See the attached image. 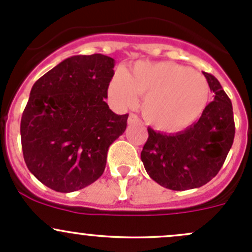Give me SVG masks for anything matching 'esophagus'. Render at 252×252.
<instances>
[{"label":"esophagus","instance_id":"esophagus-1","mask_svg":"<svg viewBox=\"0 0 252 252\" xmlns=\"http://www.w3.org/2000/svg\"><path fill=\"white\" fill-rule=\"evenodd\" d=\"M139 121H140V118H139V117L136 116V114H134V113L129 114V118H128V123L129 124L136 123V122H139Z\"/></svg>","mask_w":252,"mask_h":252}]
</instances>
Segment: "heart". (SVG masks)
<instances>
[{
  "instance_id": "obj_1",
  "label": "heart",
  "mask_w": 252,
  "mask_h": 252,
  "mask_svg": "<svg viewBox=\"0 0 252 252\" xmlns=\"http://www.w3.org/2000/svg\"><path fill=\"white\" fill-rule=\"evenodd\" d=\"M110 95L122 108L134 107L138 97L146 96L142 105L145 119L166 131L190 126L207 105L210 86L201 73L174 62H138L129 74L116 73Z\"/></svg>"
}]
</instances>
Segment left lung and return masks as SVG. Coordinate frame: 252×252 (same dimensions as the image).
<instances>
[{"instance_id":"1","label":"left lung","mask_w":252,"mask_h":252,"mask_svg":"<svg viewBox=\"0 0 252 252\" xmlns=\"http://www.w3.org/2000/svg\"><path fill=\"white\" fill-rule=\"evenodd\" d=\"M215 98L196 123L185 130L166 134L147 128L149 138L141 151L147 174L171 190L200 188L217 175L235 135L230 98L212 74L204 73Z\"/></svg>"}]
</instances>
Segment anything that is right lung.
Here are the masks:
<instances>
[{
	"instance_id": "add662e5",
	"label": "right lung",
	"mask_w": 252,
	"mask_h": 252,
	"mask_svg": "<svg viewBox=\"0 0 252 252\" xmlns=\"http://www.w3.org/2000/svg\"><path fill=\"white\" fill-rule=\"evenodd\" d=\"M114 60L95 53L62 61L32 85L20 121L24 161L50 189L72 192L97 180L128 114L105 102Z\"/></svg>"
}]
</instances>
